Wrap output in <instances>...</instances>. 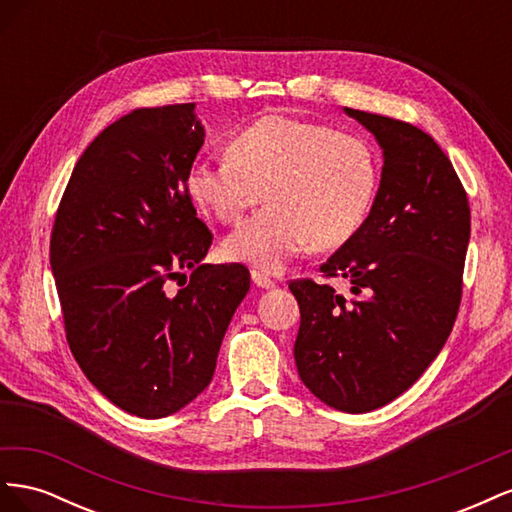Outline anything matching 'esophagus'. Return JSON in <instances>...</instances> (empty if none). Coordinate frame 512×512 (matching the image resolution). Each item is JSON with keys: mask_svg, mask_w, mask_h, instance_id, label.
Masks as SVG:
<instances>
[{"mask_svg": "<svg viewBox=\"0 0 512 512\" xmlns=\"http://www.w3.org/2000/svg\"><path fill=\"white\" fill-rule=\"evenodd\" d=\"M252 282L258 286V288H275V280H271L269 275H265L262 271H252Z\"/></svg>", "mask_w": 512, "mask_h": 512, "instance_id": "obj_1", "label": "esophagus"}]
</instances>
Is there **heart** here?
<instances>
[{
    "instance_id": "obj_1",
    "label": "heart",
    "mask_w": 512,
    "mask_h": 512,
    "mask_svg": "<svg viewBox=\"0 0 512 512\" xmlns=\"http://www.w3.org/2000/svg\"><path fill=\"white\" fill-rule=\"evenodd\" d=\"M378 166L361 136L327 123L267 115L241 130L230 153L198 160L188 173L194 203L232 224L258 205L224 241L230 260L260 271H282L309 245L331 250L346 243L374 203Z\"/></svg>"
}]
</instances>
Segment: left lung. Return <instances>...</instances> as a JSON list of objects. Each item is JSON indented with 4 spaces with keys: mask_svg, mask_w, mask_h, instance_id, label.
<instances>
[{
    "mask_svg": "<svg viewBox=\"0 0 512 512\" xmlns=\"http://www.w3.org/2000/svg\"><path fill=\"white\" fill-rule=\"evenodd\" d=\"M376 136L382 175L359 230L324 262L329 284L290 282L301 327L294 342L303 384L324 404L363 414L421 378L459 312L470 205L451 160L412 123L344 108Z\"/></svg>",
    "mask_w": 512,
    "mask_h": 512,
    "instance_id": "8db88e82",
    "label": "left lung"
}]
</instances>
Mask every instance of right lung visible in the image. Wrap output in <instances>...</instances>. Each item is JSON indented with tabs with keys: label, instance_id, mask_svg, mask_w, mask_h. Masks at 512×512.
I'll return each mask as SVG.
<instances>
[{
	"label": "right lung",
	"instance_id": "1",
	"mask_svg": "<svg viewBox=\"0 0 512 512\" xmlns=\"http://www.w3.org/2000/svg\"><path fill=\"white\" fill-rule=\"evenodd\" d=\"M194 106L136 108L104 128L72 170L51 235L74 359L108 401L141 418L175 414L207 389L250 290L243 265L203 262L213 235L188 192L205 143ZM183 270L190 283L178 282Z\"/></svg>",
	"mask_w": 512,
	"mask_h": 512
}]
</instances>
